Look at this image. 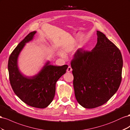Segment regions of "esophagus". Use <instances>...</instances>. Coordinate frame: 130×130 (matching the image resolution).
<instances>
[{"mask_svg":"<svg viewBox=\"0 0 130 130\" xmlns=\"http://www.w3.org/2000/svg\"><path fill=\"white\" fill-rule=\"evenodd\" d=\"M72 69L71 67V66H69V67L68 68L67 70H66V71H67V72H70L72 71Z\"/></svg>","mask_w":130,"mask_h":130,"instance_id":"34e87169","label":"esophagus"}]
</instances>
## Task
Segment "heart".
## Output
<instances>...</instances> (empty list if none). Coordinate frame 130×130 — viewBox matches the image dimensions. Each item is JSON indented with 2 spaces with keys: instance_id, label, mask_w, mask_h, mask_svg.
Returning a JSON list of instances; mask_svg holds the SVG:
<instances>
[{
  "instance_id": "1",
  "label": "heart",
  "mask_w": 130,
  "mask_h": 130,
  "mask_svg": "<svg viewBox=\"0 0 130 130\" xmlns=\"http://www.w3.org/2000/svg\"><path fill=\"white\" fill-rule=\"evenodd\" d=\"M76 45L77 44L75 43L69 44H67V45H65L62 47V52L65 54L71 52H72L74 49L75 48V47H76ZM59 55L62 58L65 57V54L61 52H59Z\"/></svg>"
}]
</instances>
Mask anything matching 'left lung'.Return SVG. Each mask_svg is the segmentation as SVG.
Returning <instances> with one entry per match:
<instances>
[{
    "label": "left lung",
    "instance_id": "left-lung-1",
    "mask_svg": "<svg viewBox=\"0 0 130 130\" xmlns=\"http://www.w3.org/2000/svg\"><path fill=\"white\" fill-rule=\"evenodd\" d=\"M97 35L94 48L78 50L71 62L75 97L86 108L105 104L121 81L123 61L120 50L101 31H97Z\"/></svg>",
    "mask_w": 130,
    "mask_h": 130
}]
</instances>
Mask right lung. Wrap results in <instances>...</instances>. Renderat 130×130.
<instances>
[{
    "label": "right lung",
    "mask_w": 130,
    "mask_h": 130,
    "mask_svg": "<svg viewBox=\"0 0 130 130\" xmlns=\"http://www.w3.org/2000/svg\"><path fill=\"white\" fill-rule=\"evenodd\" d=\"M36 31L31 32L18 44L11 54L8 71L11 86L15 94L26 104L44 108L53 101L57 80L66 73L68 66H54L47 61L39 73L33 76L22 74L18 66V58L25 44L34 38Z\"/></svg>",
    "instance_id": "obj_1"
}]
</instances>
